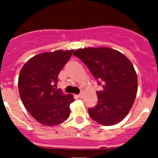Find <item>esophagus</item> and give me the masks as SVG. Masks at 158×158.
Here are the masks:
<instances>
[{
    "mask_svg": "<svg viewBox=\"0 0 158 158\" xmlns=\"http://www.w3.org/2000/svg\"><path fill=\"white\" fill-rule=\"evenodd\" d=\"M77 97H79V98H81V97H82V93H81V94L77 95Z\"/></svg>",
    "mask_w": 158,
    "mask_h": 158,
    "instance_id": "obj_1",
    "label": "esophagus"
}]
</instances>
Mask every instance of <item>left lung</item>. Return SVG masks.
I'll use <instances>...</instances> for the list:
<instances>
[{"instance_id": "obj_1", "label": "left lung", "mask_w": 158, "mask_h": 158, "mask_svg": "<svg viewBox=\"0 0 158 158\" xmlns=\"http://www.w3.org/2000/svg\"><path fill=\"white\" fill-rule=\"evenodd\" d=\"M73 54L103 83V91L96 92L97 104L89 108L90 117L104 126L122 121L133 106L138 91V77L131 61L119 51L105 47L78 49Z\"/></svg>"}]
</instances>
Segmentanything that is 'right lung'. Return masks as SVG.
<instances>
[{
  "label": "right lung",
  "mask_w": 158,
  "mask_h": 158,
  "mask_svg": "<svg viewBox=\"0 0 158 158\" xmlns=\"http://www.w3.org/2000/svg\"><path fill=\"white\" fill-rule=\"evenodd\" d=\"M73 50L43 52L32 57L22 67L18 79L20 99L32 117L43 125L57 126L70 115L73 96L56 89L58 76Z\"/></svg>",
  "instance_id": "add662e5"
}]
</instances>
